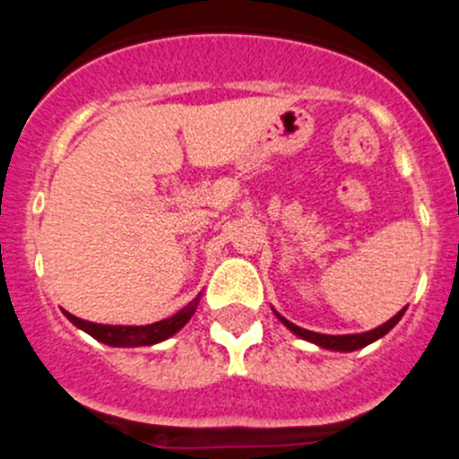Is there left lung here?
Wrapping results in <instances>:
<instances>
[{"label":"left lung","mask_w":459,"mask_h":459,"mask_svg":"<svg viewBox=\"0 0 459 459\" xmlns=\"http://www.w3.org/2000/svg\"><path fill=\"white\" fill-rule=\"evenodd\" d=\"M404 310L407 307H403V310L397 312L395 317L388 319L386 324H381V326L372 328V331H366V333H350V335H326V333H315V331H306V328L296 326V324H291L290 319H285L280 312H275V317L280 319V322L285 324L287 328H290L291 333L299 335V338L307 340V342H315L317 347H322V350H331V351H356L360 350V347H368L370 342H375V340L384 338V335L391 331L393 326H395L400 319H403Z\"/></svg>","instance_id":"8db88e82"}]
</instances>
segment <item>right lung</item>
I'll list each match as a JSON object with an SVG mask.
<instances>
[{
    "instance_id": "1",
    "label": "right lung",
    "mask_w": 459,
    "mask_h": 459,
    "mask_svg": "<svg viewBox=\"0 0 459 459\" xmlns=\"http://www.w3.org/2000/svg\"><path fill=\"white\" fill-rule=\"evenodd\" d=\"M202 294H197L193 301L186 307H181L179 312H174L172 317L160 319V322L147 324V326H112V324H93L87 319H80L71 312L64 310V315L68 317V322H73L80 331L89 333L91 338H96L99 342L109 344V347H149V344H158L163 340L172 338L174 333H179L181 328L190 322V317L195 315L197 306H200Z\"/></svg>"
}]
</instances>
